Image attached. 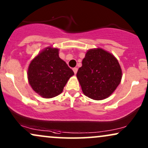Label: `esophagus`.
Instances as JSON below:
<instances>
[{"label":"esophagus","mask_w":148,"mask_h":148,"mask_svg":"<svg viewBox=\"0 0 148 148\" xmlns=\"http://www.w3.org/2000/svg\"><path fill=\"white\" fill-rule=\"evenodd\" d=\"M73 71L74 73L76 74L77 72V68H73Z\"/></svg>","instance_id":"esophagus-1"}]
</instances>
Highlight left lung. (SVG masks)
<instances>
[{
  "mask_svg": "<svg viewBox=\"0 0 148 148\" xmlns=\"http://www.w3.org/2000/svg\"><path fill=\"white\" fill-rule=\"evenodd\" d=\"M77 77L85 95L100 100L110 95L122 78L120 64L114 55L102 48L88 50Z\"/></svg>",
  "mask_w": 148,
  "mask_h": 148,
  "instance_id": "1",
  "label": "left lung"
}]
</instances>
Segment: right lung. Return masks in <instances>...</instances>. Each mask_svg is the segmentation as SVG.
Listing matches in <instances>:
<instances>
[{
    "label": "right lung",
    "mask_w": 148,
    "mask_h": 148,
    "mask_svg": "<svg viewBox=\"0 0 148 148\" xmlns=\"http://www.w3.org/2000/svg\"><path fill=\"white\" fill-rule=\"evenodd\" d=\"M74 72L59 57V50L48 47L29 64L27 77L32 89L45 98L60 94Z\"/></svg>",
    "instance_id": "add662e5"
}]
</instances>
